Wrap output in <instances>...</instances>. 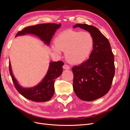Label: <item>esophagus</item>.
<instances>
[{
    "label": "esophagus",
    "instance_id": "esophagus-1",
    "mask_svg": "<svg viewBox=\"0 0 130 130\" xmlns=\"http://www.w3.org/2000/svg\"><path fill=\"white\" fill-rule=\"evenodd\" d=\"M63 68L64 69H70V67H69L68 66V65H67V64H64L63 65Z\"/></svg>",
    "mask_w": 130,
    "mask_h": 130
}]
</instances>
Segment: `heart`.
I'll use <instances>...</instances> for the list:
<instances>
[{
	"mask_svg": "<svg viewBox=\"0 0 130 130\" xmlns=\"http://www.w3.org/2000/svg\"><path fill=\"white\" fill-rule=\"evenodd\" d=\"M94 40L88 32L67 30L63 31L55 39L52 48L60 55L65 52L66 60L70 63L79 64L87 60L91 54Z\"/></svg>",
	"mask_w": 130,
	"mask_h": 130,
	"instance_id": "heart-1",
	"label": "heart"
}]
</instances>
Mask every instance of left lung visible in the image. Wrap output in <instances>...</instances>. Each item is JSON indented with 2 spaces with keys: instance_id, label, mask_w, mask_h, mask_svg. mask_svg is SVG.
I'll return each instance as SVG.
<instances>
[{
  "instance_id": "left-lung-1",
  "label": "left lung",
  "mask_w": 130,
  "mask_h": 130,
  "mask_svg": "<svg viewBox=\"0 0 130 130\" xmlns=\"http://www.w3.org/2000/svg\"><path fill=\"white\" fill-rule=\"evenodd\" d=\"M92 35L93 49L86 62L72 68L73 89L82 100L91 101L104 96L109 91L115 74V57L111 45L99 30L93 25L77 24Z\"/></svg>"
}]
</instances>
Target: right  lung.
<instances>
[{
    "label": "right lung",
    "mask_w": 130,
    "mask_h": 130,
    "mask_svg": "<svg viewBox=\"0 0 130 130\" xmlns=\"http://www.w3.org/2000/svg\"><path fill=\"white\" fill-rule=\"evenodd\" d=\"M61 26V24L48 23L28 26L18 32L15 37L26 34L34 35L45 44L49 45L54 34ZM63 65L64 63L62 61L50 62L48 72L43 80L36 86L28 88L23 87L19 84L13 74L10 62L9 70L14 87L18 92L26 99L39 103L48 101L52 99L55 92V80L62 73V66Z\"/></svg>",
    "instance_id": "right-lung-1"
}]
</instances>
